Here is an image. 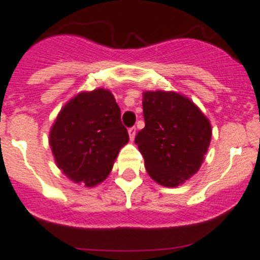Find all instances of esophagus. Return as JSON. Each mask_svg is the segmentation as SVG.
I'll list each match as a JSON object with an SVG mask.
<instances>
[{"instance_id": "esophagus-1", "label": "esophagus", "mask_w": 260, "mask_h": 260, "mask_svg": "<svg viewBox=\"0 0 260 260\" xmlns=\"http://www.w3.org/2000/svg\"><path fill=\"white\" fill-rule=\"evenodd\" d=\"M128 135H129V140L131 141H133L135 140V137H136V128L132 127L128 129Z\"/></svg>"}]
</instances>
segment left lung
<instances>
[{"label": "left lung", "instance_id": "left-lung-1", "mask_svg": "<svg viewBox=\"0 0 260 260\" xmlns=\"http://www.w3.org/2000/svg\"><path fill=\"white\" fill-rule=\"evenodd\" d=\"M145 128L136 136L149 177L164 187H178L199 171L208 152L211 121L177 91L143 92Z\"/></svg>", "mask_w": 260, "mask_h": 260}]
</instances>
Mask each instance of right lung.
Returning <instances> with one entry per match:
<instances>
[{
	"mask_svg": "<svg viewBox=\"0 0 260 260\" xmlns=\"http://www.w3.org/2000/svg\"><path fill=\"white\" fill-rule=\"evenodd\" d=\"M120 108L103 87L69 99L49 129L56 166L73 183L95 187L111 173L120 149L128 144Z\"/></svg>",
	"mask_w": 260,
	"mask_h": 260,
	"instance_id": "obj_1",
	"label": "right lung"
}]
</instances>
